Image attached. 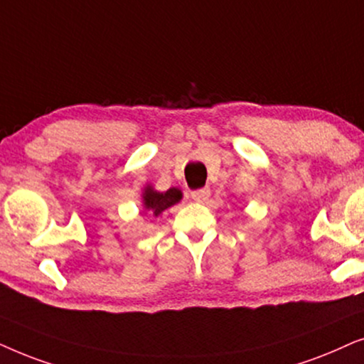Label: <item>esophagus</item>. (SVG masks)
Masks as SVG:
<instances>
[{
    "label": "esophagus",
    "mask_w": 364,
    "mask_h": 364,
    "mask_svg": "<svg viewBox=\"0 0 364 364\" xmlns=\"http://www.w3.org/2000/svg\"><path fill=\"white\" fill-rule=\"evenodd\" d=\"M211 195V190L210 188H201V190H195L191 191V198L195 200L196 203H205L208 198Z\"/></svg>",
    "instance_id": "1"
}]
</instances>
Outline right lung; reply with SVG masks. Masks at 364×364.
Masks as SVG:
<instances>
[{"label": "right lung", "instance_id": "1", "mask_svg": "<svg viewBox=\"0 0 364 364\" xmlns=\"http://www.w3.org/2000/svg\"><path fill=\"white\" fill-rule=\"evenodd\" d=\"M183 193L178 190V188H169L168 191L159 193L154 190L153 186H146L143 191V206L144 210L151 213L153 216L161 215L164 210L176 205L178 201H181Z\"/></svg>", "mask_w": 364, "mask_h": 364}]
</instances>
